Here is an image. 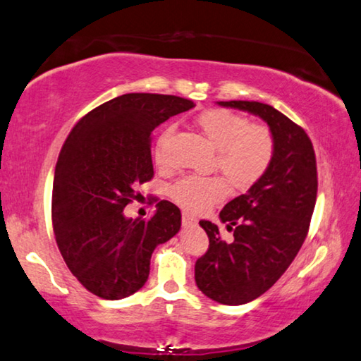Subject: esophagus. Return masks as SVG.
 Listing matches in <instances>:
<instances>
[{
  "instance_id": "obj_1",
  "label": "esophagus",
  "mask_w": 361,
  "mask_h": 361,
  "mask_svg": "<svg viewBox=\"0 0 361 361\" xmlns=\"http://www.w3.org/2000/svg\"><path fill=\"white\" fill-rule=\"evenodd\" d=\"M182 224H184V226H195L197 224V219L193 218L192 214L182 213Z\"/></svg>"
}]
</instances>
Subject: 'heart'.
Masks as SVG:
<instances>
[{
    "label": "heart",
    "instance_id": "1",
    "mask_svg": "<svg viewBox=\"0 0 361 361\" xmlns=\"http://www.w3.org/2000/svg\"><path fill=\"white\" fill-rule=\"evenodd\" d=\"M198 129L216 148L214 166L238 188L253 185L274 158V137L268 126L248 123L229 109H208L197 118ZM171 129L154 147V161L164 163L163 148ZM171 195L188 212H202L227 195V182L221 177L185 176L171 188Z\"/></svg>",
    "mask_w": 361,
    "mask_h": 361
}]
</instances>
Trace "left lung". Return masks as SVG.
Segmentation results:
<instances>
[{
    "instance_id": "1",
    "label": "left lung",
    "mask_w": 361,
    "mask_h": 361,
    "mask_svg": "<svg viewBox=\"0 0 361 361\" xmlns=\"http://www.w3.org/2000/svg\"><path fill=\"white\" fill-rule=\"evenodd\" d=\"M218 104L262 118L276 145L268 171L219 213L234 240H223L212 221H200L209 247L195 263L198 289L218 303L243 305L273 287L300 250L318 192L316 158L307 132L269 104Z\"/></svg>"
}]
</instances>
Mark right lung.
Listing matches in <instances>:
<instances>
[{
	"label": "right lung",
	"mask_w": 361,
	"mask_h": 361,
	"mask_svg": "<svg viewBox=\"0 0 361 361\" xmlns=\"http://www.w3.org/2000/svg\"><path fill=\"white\" fill-rule=\"evenodd\" d=\"M192 99L126 93L85 114L61 148L53 184V231L66 264L82 286L106 300L140 290L159 243L180 229L168 200L148 221L126 218L138 184L152 180L149 135Z\"/></svg>",
	"instance_id": "add662e5"
}]
</instances>
